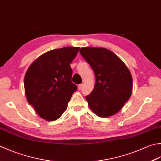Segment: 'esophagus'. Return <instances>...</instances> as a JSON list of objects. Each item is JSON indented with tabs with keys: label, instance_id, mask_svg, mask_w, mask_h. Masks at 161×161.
Instances as JSON below:
<instances>
[{
	"label": "esophagus",
	"instance_id": "1",
	"mask_svg": "<svg viewBox=\"0 0 161 161\" xmlns=\"http://www.w3.org/2000/svg\"><path fill=\"white\" fill-rule=\"evenodd\" d=\"M82 86H83V84H79V85H78V89H79V90H81V88H82Z\"/></svg>",
	"mask_w": 161,
	"mask_h": 161
}]
</instances>
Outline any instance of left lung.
<instances>
[{
    "mask_svg": "<svg viewBox=\"0 0 161 161\" xmlns=\"http://www.w3.org/2000/svg\"><path fill=\"white\" fill-rule=\"evenodd\" d=\"M80 52L96 77L94 89L86 96L89 108L100 117L116 114L132 93L133 79L128 68L108 49L82 47Z\"/></svg>",
    "mask_w": 161,
    "mask_h": 161,
    "instance_id": "8db88e82",
    "label": "left lung"
}]
</instances>
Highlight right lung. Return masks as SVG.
<instances>
[{
    "mask_svg": "<svg viewBox=\"0 0 161 161\" xmlns=\"http://www.w3.org/2000/svg\"><path fill=\"white\" fill-rule=\"evenodd\" d=\"M80 47H66L47 52L29 66L24 77L28 103L46 121H56L68 108L77 89L72 82L70 64Z\"/></svg>",
    "mask_w": 161,
    "mask_h": 161,
    "instance_id": "add662e5",
    "label": "right lung"
}]
</instances>
